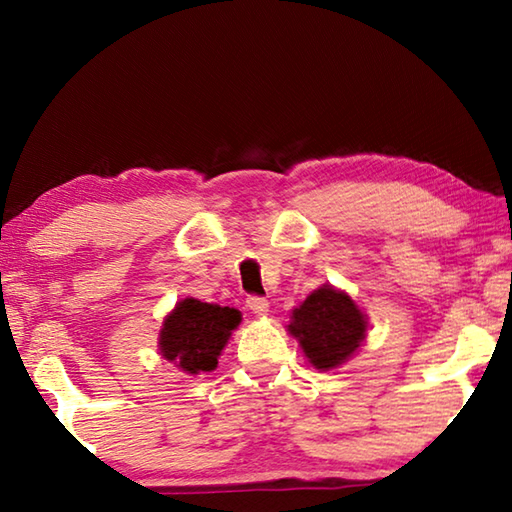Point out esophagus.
Segmentation results:
<instances>
[{
	"instance_id": "1",
	"label": "esophagus",
	"mask_w": 512,
	"mask_h": 512,
	"mask_svg": "<svg viewBox=\"0 0 512 512\" xmlns=\"http://www.w3.org/2000/svg\"><path fill=\"white\" fill-rule=\"evenodd\" d=\"M246 305H248V309L253 311L255 316H266L268 314V300L266 298H259V296H250L248 300H246Z\"/></svg>"
}]
</instances>
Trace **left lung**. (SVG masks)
<instances>
[{"mask_svg":"<svg viewBox=\"0 0 512 512\" xmlns=\"http://www.w3.org/2000/svg\"><path fill=\"white\" fill-rule=\"evenodd\" d=\"M287 332L316 370H334L350 361L368 336V314L348 291L323 284L291 309Z\"/></svg>","mask_w":512,"mask_h":512,"instance_id":"1","label":"left lung"}]
</instances>
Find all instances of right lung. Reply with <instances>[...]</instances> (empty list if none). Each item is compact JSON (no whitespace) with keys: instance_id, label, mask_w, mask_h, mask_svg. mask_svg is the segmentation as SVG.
<instances>
[{"instance_id":"1","label":"right lung","mask_w":512,"mask_h":512,"mask_svg":"<svg viewBox=\"0 0 512 512\" xmlns=\"http://www.w3.org/2000/svg\"><path fill=\"white\" fill-rule=\"evenodd\" d=\"M239 323V309L183 298L162 320L158 350L187 375L212 372Z\"/></svg>"}]
</instances>
